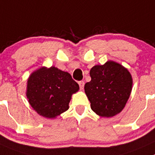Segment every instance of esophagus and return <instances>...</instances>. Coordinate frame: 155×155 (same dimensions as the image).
I'll return each mask as SVG.
<instances>
[{"instance_id": "34e87169", "label": "esophagus", "mask_w": 155, "mask_h": 155, "mask_svg": "<svg viewBox=\"0 0 155 155\" xmlns=\"http://www.w3.org/2000/svg\"><path fill=\"white\" fill-rule=\"evenodd\" d=\"M78 84L79 86H80V88L81 90L84 89V82L83 81H81L78 82Z\"/></svg>"}]
</instances>
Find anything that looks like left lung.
I'll list each match as a JSON object with an SVG mask.
<instances>
[{
    "label": "left lung",
    "instance_id": "obj_1",
    "mask_svg": "<svg viewBox=\"0 0 155 155\" xmlns=\"http://www.w3.org/2000/svg\"><path fill=\"white\" fill-rule=\"evenodd\" d=\"M91 81L85 84L84 91L94 113L101 117H112L126 106L132 87L129 71L117 62L108 61L90 71Z\"/></svg>",
    "mask_w": 155,
    "mask_h": 155
}]
</instances>
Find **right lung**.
<instances>
[{"label": "right lung", "mask_w": 155, "mask_h": 155, "mask_svg": "<svg viewBox=\"0 0 155 155\" xmlns=\"http://www.w3.org/2000/svg\"><path fill=\"white\" fill-rule=\"evenodd\" d=\"M79 91V85L69 73L51 66L40 68L27 81L26 97L39 115L53 119L69 108L71 96Z\"/></svg>", "instance_id": "1"}]
</instances>
